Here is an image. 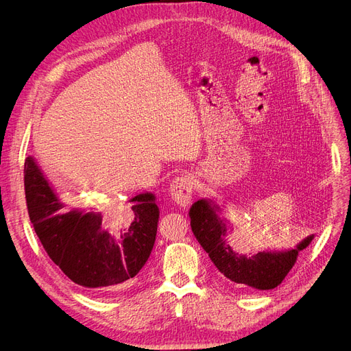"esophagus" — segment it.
I'll return each instance as SVG.
<instances>
[{
	"label": "esophagus",
	"mask_w": 351,
	"mask_h": 351,
	"mask_svg": "<svg viewBox=\"0 0 351 351\" xmlns=\"http://www.w3.org/2000/svg\"><path fill=\"white\" fill-rule=\"evenodd\" d=\"M193 190H194V178L187 174H182L174 178L173 182L170 184V194L180 207H187V205L191 202Z\"/></svg>",
	"instance_id": "1"
}]
</instances>
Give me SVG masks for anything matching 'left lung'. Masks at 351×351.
I'll list each match as a JSON object with an SVG mask.
<instances>
[{
	"label": "left lung",
	"mask_w": 351,
	"mask_h": 351,
	"mask_svg": "<svg viewBox=\"0 0 351 351\" xmlns=\"http://www.w3.org/2000/svg\"><path fill=\"white\" fill-rule=\"evenodd\" d=\"M219 211L214 201L198 199L189 213L191 230L217 269L226 279L250 291L275 289L296 263L299 252L315 238V235H308L293 250L262 251L254 256L241 255L231 248L234 228Z\"/></svg>",
	"instance_id": "left-lung-1"
}]
</instances>
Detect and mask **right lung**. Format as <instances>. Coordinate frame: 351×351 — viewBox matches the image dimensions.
Here are the masks:
<instances>
[{
  "label": "right lung",
  "instance_id": "obj_1",
  "mask_svg": "<svg viewBox=\"0 0 351 351\" xmlns=\"http://www.w3.org/2000/svg\"><path fill=\"white\" fill-rule=\"evenodd\" d=\"M24 185L34 230L72 282L93 292L119 291L133 282L156 241L160 211L154 194H138L128 208L106 217L93 210L66 213L31 156L25 160Z\"/></svg>",
  "mask_w": 351,
  "mask_h": 351
}]
</instances>
